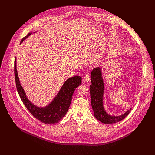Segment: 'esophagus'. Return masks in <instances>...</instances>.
<instances>
[{"mask_svg":"<svg viewBox=\"0 0 155 155\" xmlns=\"http://www.w3.org/2000/svg\"><path fill=\"white\" fill-rule=\"evenodd\" d=\"M89 80H90V75H85L84 77V80L83 81L84 82H88Z\"/></svg>","mask_w":155,"mask_h":155,"instance_id":"1","label":"esophagus"}]
</instances>
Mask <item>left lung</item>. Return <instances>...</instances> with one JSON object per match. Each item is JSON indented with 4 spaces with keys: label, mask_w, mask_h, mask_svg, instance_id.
Instances as JSON below:
<instances>
[{
    "label": "left lung",
    "mask_w": 155,
    "mask_h": 155,
    "mask_svg": "<svg viewBox=\"0 0 155 155\" xmlns=\"http://www.w3.org/2000/svg\"><path fill=\"white\" fill-rule=\"evenodd\" d=\"M91 79L92 83L90 85L91 105L95 118L104 124L116 123L124 119L131 110V108L123 114L118 116L109 114L104 109L103 102L104 83L101 67H97L92 71Z\"/></svg>",
    "instance_id": "left-lung-1"
}]
</instances>
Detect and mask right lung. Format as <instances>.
<instances>
[{
	"instance_id": "obj_1",
	"label": "right lung",
	"mask_w": 155,
	"mask_h": 155,
	"mask_svg": "<svg viewBox=\"0 0 155 155\" xmlns=\"http://www.w3.org/2000/svg\"><path fill=\"white\" fill-rule=\"evenodd\" d=\"M31 35V32H29L27 36L23 38L21 43ZM14 75L16 88L23 104L36 119L47 124L57 123L65 116L70 105L73 92L82 83V78L78 75L68 78L54 99L45 107H39L28 99L25 91L20 84L16 68V57L14 61Z\"/></svg>"
}]
</instances>
